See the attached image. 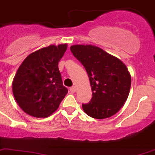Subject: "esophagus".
<instances>
[{
	"mask_svg": "<svg viewBox=\"0 0 155 155\" xmlns=\"http://www.w3.org/2000/svg\"><path fill=\"white\" fill-rule=\"evenodd\" d=\"M69 90H70V91H71V93H74V92H75V91H76V88H75V87L73 86V87H71Z\"/></svg>",
	"mask_w": 155,
	"mask_h": 155,
	"instance_id": "1",
	"label": "esophagus"
}]
</instances>
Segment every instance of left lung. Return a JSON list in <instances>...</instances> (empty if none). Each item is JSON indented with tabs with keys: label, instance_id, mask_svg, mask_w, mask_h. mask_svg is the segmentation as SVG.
I'll use <instances>...</instances> for the list:
<instances>
[{
	"label": "left lung",
	"instance_id": "left-lung-1",
	"mask_svg": "<svg viewBox=\"0 0 155 155\" xmlns=\"http://www.w3.org/2000/svg\"><path fill=\"white\" fill-rule=\"evenodd\" d=\"M71 53L86 69L92 98L83 104L84 112L103 119L116 114L127 99L131 78L127 68L118 58L93 45H72Z\"/></svg>",
	"mask_w": 155,
	"mask_h": 155
}]
</instances>
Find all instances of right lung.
Masks as SVG:
<instances>
[{
    "label": "right lung",
    "mask_w": 155,
    "mask_h": 155,
    "mask_svg": "<svg viewBox=\"0 0 155 155\" xmlns=\"http://www.w3.org/2000/svg\"><path fill=\"white\" fill-rule=\"evenodd\" d=\"M67 44L50 45L25 58L15 75L12 92L20 107L31 116L46 118L60 106L68 89L63 85L58 63Z\"/></svg>",
    "instance_id": "obj_1"
}]
</instances>
